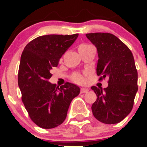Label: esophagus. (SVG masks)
<instances>
[{"mask_svg":"<svg viewBox=\"0 0 147 147\" xmlns=\"http://www.w3.org/2000/svg\"><path fill=\"white\" fill-rule=\"evenodd\" d=\"M88 91H89V89H88V88H81V90H80V92H81V93H88Z\"/></svg>","mask_w":147,"mask_h":147,"instance_id":"esophagus-1","label":"esophagus"}]
</instances>
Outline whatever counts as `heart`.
I'll use <instances>...</instances> for the list:
<instances>
[{"instance_id": "obj_1", "label": "heart", "mask_w": 147, "mask_h": 147, "mask_svg": "<svg viewBox=\"0 0 147 147\" xmlns=\"http://www.w3.org/2000/svg\"><path fill=\"white\" fill-rule=\"evenodd\" d=\"M81 46V45H80ZM74 80L77 83H83L85 82V77L82 75L77 74L74 77Z\"/></svg>"}]
</instances>
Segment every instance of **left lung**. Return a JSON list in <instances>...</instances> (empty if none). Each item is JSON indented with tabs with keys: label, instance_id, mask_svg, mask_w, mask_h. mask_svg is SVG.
<instances>
[{
	"label": "left lung",
	"instance_id": "left-lung-1",
	"mask_svg": "<svg viewBox=\"0 0 147 147\" xmlns=\"http://www.w3.org/2000/svg\"><path fill=\"white\" fill-rule=\"evenodd\" d=\"M98 52L99 81L108 79L106 88L91 87L97 98L91 109L94 117L107 124H117L131 112L138 91V72L131 51L110 33L87 34Z\"/></svg>",
	"mask_w": 147,
	"mask_h": 147
}]
</instances>
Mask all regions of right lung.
<instances>
[{
	"instance_id": "1",
	"label": "right lung",
	"mask_w": 147,
	"mask_h": 147,
	"mask_svg": "<svg viewBox=\"0 0 147 147\" xmlns=\"http://www.w3.org/2000/svg\"><path fill=\"white\" fill-rule=\"evenodd\" d=\"M79 34L40 36L24 48L18 71V86L30 119L38 127L51 129L65 119L73 98L80 94L77 85L66 82L60 88L49 82L51 70L75 42Z\"/></svg>"
}]
</instances>
